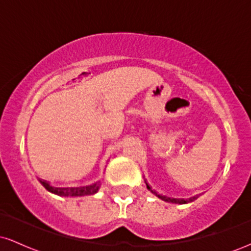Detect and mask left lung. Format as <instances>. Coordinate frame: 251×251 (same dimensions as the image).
Instances as JSON below:
<instances>
[{
	"instance_id": "left-lung-1",
	"label": "left lung",
	"mask_w": 251,
	"mask_h": 251,
	"mask_svg": "<svg viewBox=\"0 0 251 251\" xmlns=\"http://www.w3.org/2000/svg\"><path fill=\"white\" fill-rule=\"evenodd\" d=\"M146 183V181H145ZM146 188H148L150 191L152 192V194L157 196L158 198H160V200L165 201H169V203H177V204H186V203H190V201H194L195 200H197L198 196H194V197H190L188 200H181V198H170V197H166V196H163V195H159L158 192H155L154 190H152L150 188V185H148V183H146Z\"/></svg>"
}]
</instances>
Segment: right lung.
I'll list each match as a JSON object with an SVG mask.
<instances>
[{
	"label": "right lung",
	"mask_w": 251,
	"mask_h": 251,
	"mask_svg": "<svg viewBox=\"0 0 251 251\" xmlns=\"http://www.w3.org/2000/svg\"><path fill=\"white\" fill-rule=\"evenodd\" d=\"M47 191L61 196V197H81V196H88L97 194L101 184H92L88 186H81V188H54L48 181L40 180Z\"/></svg>",
	"instance_id": "add662e5"
}]
</instances>
